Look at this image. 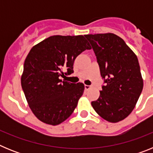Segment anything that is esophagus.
Segmentation results:
<instances>
[{"mask_svg":"<svg viewBox=\"0 0 153 153\" xmlns=\"http://www.w3.org/2000/svg\"><path fill=\"white\" fill-rule=\"evenodd\" d=\"M84 87H85V90H88L90 89V86H88V85H85Z\"/></svg>","mask_w":153,"mask_h":153,"instance_id":"34e87169","label":"esophagus"}]
</instances>
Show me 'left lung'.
<instances>
[{
	"mask_svg": "<svg viewBox=\"0 0 153 153\" xmlns=\"http://www.w3.org/2000/svg\"><path fill=\"white\" fill-rule=\"evenodd\" d=\"M97 56L102 77L100 95L91 105L110 123L126 118L136 106L143 88L138 58L121 37L112 33L85 35Z\"/></svg>",
	"mask_w": 153,
	"mask_h": 153,
	"instance_id": "8db88e82",
	"label": "left lung"
}]
</instances>
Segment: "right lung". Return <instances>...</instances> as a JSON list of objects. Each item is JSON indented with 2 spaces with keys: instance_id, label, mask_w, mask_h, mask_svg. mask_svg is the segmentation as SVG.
<instances>
[{
  "instance_id": "obj_1",
  "label": "right lung",
  "mask_w": 153,
  "mask_h": 153,
  "mask_svg": "<svg viewBox=\"0 0 153 153\" xmlns=\"http://www.w3.org/2000/svg\"><path fill=\"white\" fill-rule=\"evenodd\" d=\"M90 49L83 35H54L31 48L24 61L21 86L31 111L41 122L59 125L74 111L84 84L63 81L60 76L72 74L76 57Z\"/></svg>"
}]
</instances>
